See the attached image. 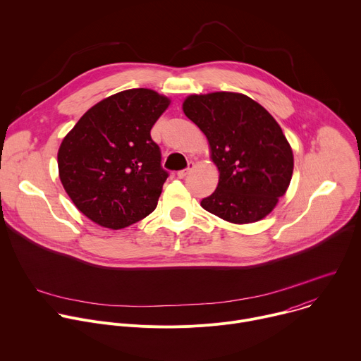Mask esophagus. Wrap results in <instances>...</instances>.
I'll list each match as a JSON object with an SVG mask.
<instances>
[{"mask_svg":"<svg viewBox=\"0 0 361 361\" xmlns=\"http://www.w3.org/2000/svg\"><path fill=\"white\" fill-rule=\"evenodd\" d=\"M192 167H194V163H190L187 169H184V170H180V171L177 173V177H178V178H184V177H187V174L190 173V170H191Z\"/></svg>","mask_w":361,"mask_h":361,"instance_id":"34e87169","label":"esophagus"}]
</instances>
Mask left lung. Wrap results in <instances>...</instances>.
<instances>
[{"label":"left lung","mask_w":361,"mask_h":361,"mask_svg":"<svg viewBox=\"0 0 361 361\" xmlns=\"http://www.w3.org/2000/svg\"><path fill=\"white\" fill-rule=\"evenodd\" d=\"M184 114L200 127L219 167L216 191L201 200L209 213L235 224L264 219L291 180V147L271 114L237 92L190 95Z\"/></svg>","instance_id":"1"}]
</instances>
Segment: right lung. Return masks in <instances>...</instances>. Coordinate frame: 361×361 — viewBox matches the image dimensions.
I'll return each instance as SVG.
<instances>
[{"mask_svg": "<svg viewBox=\"0 0 361 361\" xmlns=\"http://www.w3.org/2000/svg\"><path fill=\"white\" fill-rule=\"evenodd\" d=\"M169 104L148 88L121 91L91 107L66 135L60 180L85 217L118 230L156 210L169 171L149 131Z\"/></svg>", "mask_w": 361, "mask_h": 361, "instance_id": "right-lung-1", "label": "right lung"}]
</instances>
